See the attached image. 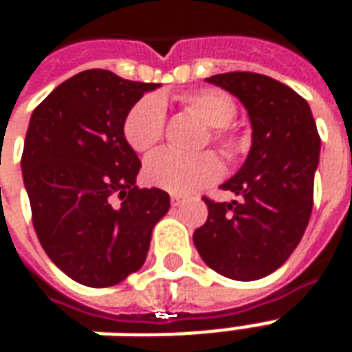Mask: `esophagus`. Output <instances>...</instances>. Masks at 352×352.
Masks as SVG:
<instances>
[{
    "mask_svg": "<svg viewBox=\"0 0 352 352\" xmlns=\"http://www.w3.org/2000/svg\"><path fill=\"white\" fill-rule=\"evenodd\" d=\"M181 204H184L183 196H177V194H173V196H171V206L179 207V206H181Z\"/></svg>",
    "mask_w": 352,
    "mask_h": 352,
    "instance_id": "1",
    "label": "esophagus"
}]
</instances>
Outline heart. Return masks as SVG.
Listing matches in <instances>:
<instances>
[{"label": "heart", "mask_w": 352, "mask_h": 352, "mask_svg": "<svg viewBox=\"0 0 352 352\" xmlns=\"http://www.w3.org/2000/svg\"><path fill=\"white\" fill-rule=\"evenodd\" d=\"M184 109L207 124L209 138L221 146L226 158L241 153V143L230 130L237 115L232 96L217 88H204L183 96ZM166 109L158 96H145L138 100L124 118V138L135 153H146L160 143L164 135ZM146 183L171 194H190L201 186L214 183L222 173L221 160L213 153L183 156L171 151H158L145 162Z\"/></svg>", "instance_id": "obj_1"}]
</instances>
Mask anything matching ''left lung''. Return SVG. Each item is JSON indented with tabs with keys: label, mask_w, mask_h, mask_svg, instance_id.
<instances>
[{
	"label": "left lung",
	"mask_w": 352,
	"mask_h": 352,
	"mask_svg": "<svg viewBox=\"0 0 352 352\" xmlns=\"http://www.w3.org/2000/svg\"><path fill=\"white\" fill-rule=\"evenodd\" d=\"M241 101L252 145L222 184L234 201L204 198L209 214L194 245L211 270L236 280L262 279L287 262L309 222L320 138L309 103L279 80L232 72L206 79Z\"/></svg>",
	"instance_id": "left-lung-1"
}]
</instances>
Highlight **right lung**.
I'll return each mask as SVG.
<instances>
[{
	"label": "right lung",
	"mask_w": 352,
	"mask_h": 352,
	"mask_svg": "<svg viewBox=\"0 0 352 352\" xmlns=\"http://www.w3.org/2000/svg\"><path fill=\"white\" fill-rule=\"evenodd\" d=\"M154 82L88 69L35 107L22 177L32 221L49 258L73 280L113 287L145 264L169 194L138 188L141 168L124 138V118Z\"/></svg>",
	"instance_id": "obj_1"
}]
</instances>
